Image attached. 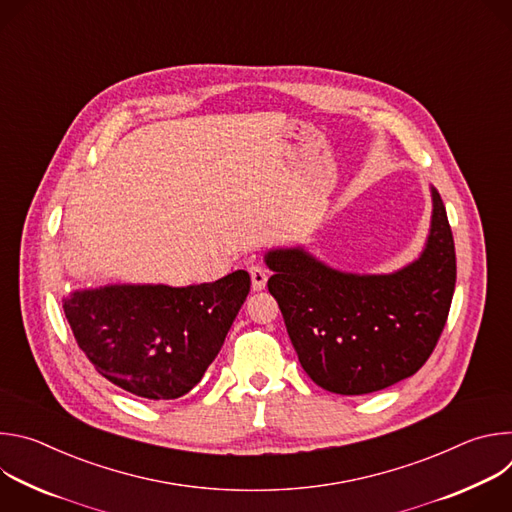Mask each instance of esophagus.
<instances>
[{"instance_id":"34e87169","label":"esophagus","mask_w":512,"mask_h":512,"mask_svg":"<svg viewBox=\"0 0 512 512\" xmlns=\"http://www.w3.org/2000/svg\"><path fill=\"white\" fill-rule=\"evenodd\" d=\"M251 283H253V291H261L267 285V271L263 267H251Z\"/></svg>"}]
</instances>
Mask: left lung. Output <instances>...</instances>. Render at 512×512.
<instances>
[{
    "label": "left lung",
    "mask_w": 512,
    "mask_h": 512,
    "mask_svg": "<svg viewBox=\"0 0 512 512\" xmlns=\"http://www.w3.org/2000/svg\"><path fill=\"white\" fill-rule=\"evenodd\" d=\"M421 257L393 275L334 271L302 249L267 253L302 369L322 389L367 395L415 375L440 340L456 287V249L442 196Z\"/></svg>",
    "instance_id": "left-lung-1"
}]
</instances>
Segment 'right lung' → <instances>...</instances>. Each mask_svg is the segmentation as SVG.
<instances>
[{
  "label": "right lung",
  "instance_id": "right-lung-1",
  "mask_svg": "<svg viewBox=\"0 0 512 512\" xmlns=\"http://www.w3.org/2000/svg\"><path fill=\"white\" fill-rule=\"evenodd\" d=\"M251 287L239 269L212 283L109 285L62 300L79 348L113 385L143 399H178L223 348Z\"/></svg>",
  "mask_w": 512,
  "mask_h": 512
}]
</instances>
